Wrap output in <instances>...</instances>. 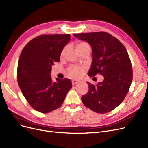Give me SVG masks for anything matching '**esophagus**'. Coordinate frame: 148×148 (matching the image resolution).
Segmentation results:
<instances>
[{"mask_svg":"<svg viewBox=\"0 0 148 148\" xmlns=\"http://www.w3.org/2000/svg\"><path fill=\"white\" fill-rule=\"evenodd\" d=\"M72 82L73 85H75V84L79 83V80H77V79H73V80H72V82Z\"/></svg>","mask_w":148,"mask_h":148,"instance_id":"1","label":"esophagus"}]
</instances>
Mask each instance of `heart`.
Segmentation results:
<instances>
[{
  "mask_svg": "<svg viewBox=\"0 0 148 148\" xmlns=\"http://www.w3.org/2000/svg\"><path fill=\"white\" fill-rule=\"evenodd\" d=\"M76 50L79 53L83 51H91V47L89 44L86 42H79L76 44ZM84 70L83 68L78 66H71L69 67L68 72L69 75L74 78H78L83 75Z\"/></svg>",
  "mask_w": 148,
  "mask_h": 148,
  "instance_id": "1",
  "label": "heart"
}]
</instances>
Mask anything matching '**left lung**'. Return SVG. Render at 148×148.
Segmentation results:
<instances>
[{"label":"left lung","instance_id":"1","mask_svg":"<svg viewBox=\"0 0 148 148\" xmlns=\"http://www.w3.org/2000/svg\"><path fill=\"white\" fill-rule=\"evenodd\" d=\"M92 47L90 77L100 73L104 81L95 86L87 82L88 92L82 97L83 104L97 113L105 114L119 106L126 97L133 79L127 49L119 39L104 31L75 34Z\"/></svg>","mask_w":148,"mask_h":148}]
</instances>
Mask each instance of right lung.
I'll return each instance as SVG.
<instances>
[{"label": "right lung", "instance_id": "right-lung-1", "mask_svg": "<svg viewBox=\"0 0 148 148\" xmlns=\"http://www.w3.org/2000/svg\"><path fill=\"white\" fill-rule=\"evenodd\" d=\"M70 40L69 34L41 35L26 44L17 69L18 83L33 108L47 114L62 106L72 87L71 80L51 78L52 66L60 61L62 51Z\"/></svg>", "mask_w": 148, "mask_h": 148}]
</instances>
